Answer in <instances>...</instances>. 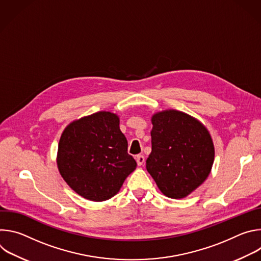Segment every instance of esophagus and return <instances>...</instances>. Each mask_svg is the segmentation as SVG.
<instances>
[{"label": "esophagus", "mask_w": 261, "mask_h": 261, "mask_svg": "<svg viewBox=\"0 0 261 261\" xmlns=\"http://www.w3.org/2000/svg\"><path fill=\"white\" fill-rule=\"evenodd\" d=\"M135 159H136V162H137L138 166H141L144 163V157L142 155H137L135 157Z\"/></svg>", "instance_id": "obj_1"}]
</instances>
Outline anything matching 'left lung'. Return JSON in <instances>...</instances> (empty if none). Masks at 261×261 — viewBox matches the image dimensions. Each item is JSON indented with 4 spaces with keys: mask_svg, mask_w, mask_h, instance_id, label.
Returning <instances> with one entry per match:
<instances>
[{
    "mask_svg": "<svg viewBox=\"0 0 261 261\" xmlns=\"http://www.w3.org/2000/svg\"><path fill=\"white\" fill-rule=\"evenodd\" d=\"M152 153L146 170L167 197H187L211 173L215 146L207 128L194 117L175 109L152 116Z\"/></svg>",
    "mask_w": 261,
    "mask_h": 261,
    "instance_id": "8db88e82",
    "label": "left lung"
}]
</instances>
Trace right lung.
<instances>
[{"mask_svg": "<svg viewBox=\"0 0 261 261\" xmlns=\"http://www.w3.org/2000/svg\"><path fill=\"white\" fill-rule=\"evenodd\" d=\"M57 165L74 192L96 202L114 197L137 166L128 154L120 118L110 111H98L67 125L59 141Z\"/></svg>", "mask_w": 261, "mask_h": 261, "instance_id": "right-lung-1", "label": "right lung"}]
</instances>
